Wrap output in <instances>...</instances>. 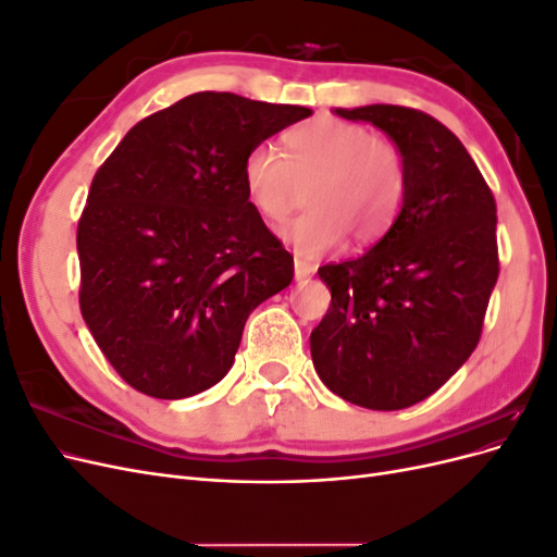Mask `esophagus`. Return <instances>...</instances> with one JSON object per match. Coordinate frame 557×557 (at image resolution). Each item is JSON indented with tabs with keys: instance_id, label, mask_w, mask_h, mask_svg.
I'll list each match as a JSON object with an SVG mask.
<instances>
[{
	"instance_id": "1",
	"label": "esophagus",
	"mask_w": 557,
	"mask_h": 557,
	"mask_svg": "<svg viewBox=\"0 0 557 557\" xmlns=\"http://www.w3.org/2000/svg\"><path fill=\"white\" fill-rule=\"evenodd\" d=\"M313 272H315V264H311V262H307V260H301V258H295V278H297V281L309 278Z\"/></svg>"
}]
</instances>
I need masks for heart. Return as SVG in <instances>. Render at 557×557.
<instances>
[{
  "mask_svg": "<svg viewBox=\"0 0 557 557\" xmlns=\"http://www.w3.org/2000/svg\"><path fill=\"white\" fill-rule=\"evenodd\" d=\"M283 144L285 156L269 144L252 146L242 185L258 215L278 225L293 213L299 185L313 181L309 211L283 232L297 256L315 260L339 248L346 234L374 244L391 230L407 195V164L393 141L339 117H315Z\"/></svg>",
  "mask_w": 557,
  "mask_h": 557,
  "instance_id": "b5f03b06",
  "label": "heart"
}]
</instances>
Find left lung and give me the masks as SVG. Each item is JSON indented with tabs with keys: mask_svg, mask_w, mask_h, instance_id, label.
<instances>
[{
	"mask_svg": "<svg viewBox=\"0 0 557 557\" xmlns=\"http://www.w3.org/2000/svg\"><path fill=\"white\" fill-rule=\"evenodd\" d=\"M383 129L407 164L401 211L364 256L325 264L332 293L311 332L330 391L374 411L423 401L476 348L499 274L497 207L455 134L409 107L334 109Z\"/></svg>",
	"mask_w": 557,
	"mask_h": 557,
	"instance_id": "1",
	"label": "left lung"
}]
</instances>
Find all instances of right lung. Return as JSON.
Returning a JSON list of instances; mask_svg holds the SVG:
<instances>
[{"instance_id":"obj_1","label":"right lung","mask_w":557,"mask_h":557,"mask_svg":"<svg viewBox=\"0 0 557 557\" xmlns=\"http://www.w3.org/2000/svg\"><path fill=\"white\" fill-rule=\"evenodd\" d=\"M311 109L195 92L134 125L99 166L76 232L81 313L134 391L183 399L221 381L250 311L295 262L250 207L242 164Z\"/></svg>"}]
</instances>
